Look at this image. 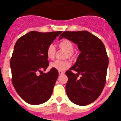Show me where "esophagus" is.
Masks as SVG:
<instances>
[{
  "label": "esophagus",
  "mask_w": 121,
  "mask_h": 121,
  "mask_svg": "<svg viewBox=\"0 0 121 121\" xmlns=\"http://www.w3.org/2000/svg\"><path fill=\"white\" fill-rule=\"evenodd\" d=\"M59 75H61V74H64V72H63V71H59Z\"/></svg>",
  "instance_id": "obj_1"
}]
</instances>
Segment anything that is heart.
I'll list each match as a JSON object with an SVG mask.
<instances>
[{
  "label": "heart",
  "instance_id": "heart-1",
  "mask_svg": "<svg viewBox=\"0 0 121 121\" xmlns=\"http://www.w3.org/2000/svg\"><path fill=\"white\" fill-rule=\"evenodd\" d=\"M59 47L60 49L66 51L64 58H73V51L74 45L70 40L68 39H64L62 40L59 43ZM46 54L48 59H53L56 54V48L53 45L51 44L48 47L46 51ZM70 66V62L68 60H56V61L51 62L50 64V67L54 70L59 71H64L68 68Z\"/></svg>",
  "mask_w": 121,
  "mask_h": 121
}]
</instances>
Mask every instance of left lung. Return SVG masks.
I'll use <instances>...</instances> for the list:
<instances>
[{
    "instance_id": "obj_1",
    "label": "left lung",
    "mask_w": 121,
    "mask_h": 121,
    "mask_svg": "<svg viewBox=\"0 0 121 121\" xmlns=\"http://www.w3.org/2000/svg\"><path fill=\"white\" fill-rule=\"evenodd\" d=\"M63 37L78 45L81 52L75 64L65 73L67 96L74 104L86 105L98 99L105 84L108 66L106 50L103 42L87 31H64L59 39ZM79 74L82 76L79 79Z\"/></svg>"
}]
</instances>
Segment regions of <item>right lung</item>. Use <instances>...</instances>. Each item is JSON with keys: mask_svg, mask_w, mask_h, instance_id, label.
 <instances>
[{"mask_svg": "<svg viewBox=\"0 0 121 121\" xmlns=\"http://www.w3.org/2000/svg\"><path fill=\"white\" fill-rule=\"evenodd\" d=\"M62 32L33 31L20 37L15 44L10 60L12 83L20 97L30 104L44 103L53 93L59 73L53 68L43 72L49 65L46 51Z\"/></svg>", "mask_w": 121, "mask_h": 121, "instance_id": "obj_1", "label": "right lung"}]
</instances>
